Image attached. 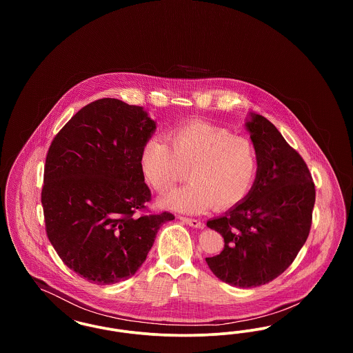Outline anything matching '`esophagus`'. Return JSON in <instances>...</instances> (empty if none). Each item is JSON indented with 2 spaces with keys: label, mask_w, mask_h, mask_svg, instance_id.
<instances>
[{
  "label": "esophagus",
  "mask_w": 353,
  "mask_h": 353,
  "mask_svg": "<svg viewBox=\"0 0 353 353\" xmlns=\"http://www.w3.org/2000/svg\"><path fill=\"white\" fill-rule=\"evenodd\" d=\"M179 219L185 222L186 225L192 226V228H197V229L203 228V223H202L201 221H199V219H188V217H179Z\"/></svg>",
  "instance_id": "obj_1"
}]
</instances>
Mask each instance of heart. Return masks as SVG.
I'll return each mask as SVG.
<instances>
[{"label": "heart", "instance_id": "obj_1", "mask_svg": "<svg viewBox=\"0 0 353 353\" xmlns=\"http://www.w3.org/2000/svg\"><path fill=\"white\" fill-rule=\"evenodd\" d=\"M168 143L150 137L141 150L145 180L160 193L186 176L190 183L160 199V205L181 213H203L214 205L229 209L243 201L258 173V152L250 139L208 121H190L172 130Z\"/></svg>", "mask_w": 353, "mask_h": 353}]
</instances>
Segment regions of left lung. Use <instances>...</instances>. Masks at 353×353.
I'll return each mask as SVG.
<instances>
[{"label":"left lung","mask_w":353,"mask_h":353,"mask_svg":"<svg viewBox=\"0 0 353 353\" xmlns=\"http://www.w3.org/2000/svg\"><path fill=\"white\" fill-rule=\"evenodd\" d=\"M258 152V173L248 197L208 228L223 236V250L205 258L225 283L266 285L295 259L310 233L315 185L301 154L269 120L250 112L245 121Z\"/></svg>","instance_id":"1"}]
</instances>
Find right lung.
<instances>
[{
    "instance_id": "obj_1",
    "label": "right lung",
    "mask_w": 353,
    "mask_h": 353,
    "mask_svg": "<svg viewBox=\"0 0 353 353\" xmlns=\"http://www.w3.org/2000/svg\"><path fill=\"white\" fill-rule=\"evenodd\" d=\"M156 121L139 105L104 98L58 132L46 157L42 206L46 233L68 269L114 285L144 263L168 212L139 216L151 200L140 154Z\"/></svg>"
}]
</instances>
